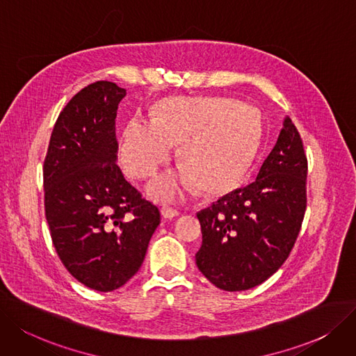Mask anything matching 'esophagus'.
Segmentation results:
<instances>
[{
    "label": "esophagus",
    "instance_id": "esophagus-1",
    "mask_svg": "<svg viewBox=\"0 0 356 356\" xmlns=\"http://www.w3.org/2000/svg\"><path fill=\"white\" fill-rule=\"evenodd\" d=\"M161 213H162V216L165 219H174V218H177L179 215V211L172 209V207H162Z\"/></svg>",
    "mask_w": 356,
    "mask_h": 356
}]
</instances>
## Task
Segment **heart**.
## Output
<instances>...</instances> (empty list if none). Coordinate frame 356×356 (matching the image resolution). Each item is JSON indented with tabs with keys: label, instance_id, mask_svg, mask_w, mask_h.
<instances>
[{
	"label": "heart",
	"instance_id": "heart-1",
	"mask_svg": "<svg viewBox=\"0 0 356 356\" xmlns=\"http://www.w3.org/2000/svg\"><path fill=\"white\" fill-rule=\"evenodd\" d=\"M260 141L255 111L227 97H170L154 108L153 120L133 117L121 134L120 159L131 177H152L174 145L181 165L152 181L158 202H177L198 186L206 193L234 187L250 169Z\"/></svg>",
	"mask_w": 356,
	"mask_h": 356
}]
</instances>
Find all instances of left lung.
<instances>
[{"mask_svg": "<svg viewBox=\"0 0 356 356\" xmlns=\"http://www.w3.org/2000/svg\"><path fill=\"white\" fill-rule=\"evenodd\" d=\"M307 169L301 136L286 117L257 178L197 213L203 243L195 263L213 285L247 291L285 263L305 215Z\"/></svg>", "mask_w": 356, "mask_h": 356, "instance_id": "obj_1", "label": "left lung"}]
</instances>
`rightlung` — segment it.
Here are the masks:
<instances>
[{"mask_svg": "<svg viewBox=\"0 0 356 356\" xmlns=\"http://www.w3.org/2000/svg\"><path fill=\"white\" fill-rule=\"evenodd\" d=\"M125 89L101 80L81 89L54 125L44 163L45 216L65 268L84 286L111 292L143 264L161 223L117 165V109Z\"/></svg>", "mask_w": 356, "mask_h": 356, "instance_id": "add662e5", "label": "right lung"}]
</instances>
